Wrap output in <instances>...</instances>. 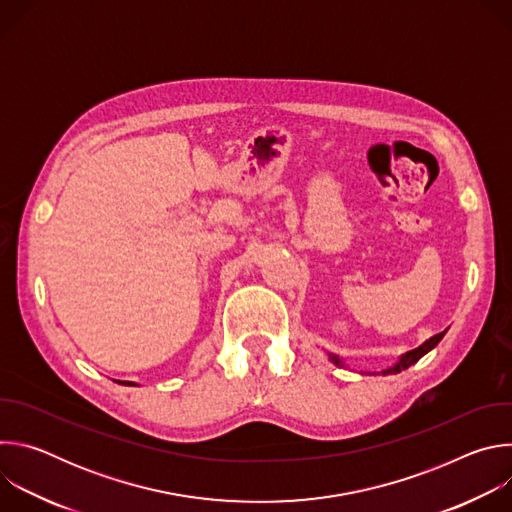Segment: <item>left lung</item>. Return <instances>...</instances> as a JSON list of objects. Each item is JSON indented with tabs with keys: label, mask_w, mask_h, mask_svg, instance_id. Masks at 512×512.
Wrapping results in <instances>:
<instances>
[{
	"label": "left lung",
	"mask_w": 512,
	"mask_h": 512,
	"mask_svg": "<svg viewBox=\"0 0 512 512\" xmlns=\"http://www.w3.org/2000/svg\"><path fill=\"white\" fill-rule=\"evenodd\" d=\"M444 334H446V330L444 332H440V334H435V336H431L429 340H425L421 346H417L415 350H409V352H405L393 367H389V369H385L383 371V375H397V373H401V371H405V369H409L411 364H415L423 354H427L431 348H435L437 346V342H440L442 338H444ZM328 358L336 364V367H344L342 364V358H338L336 354H328Z\"/></svg>",
	"instance_id": "obj_1"
}]
</instances>
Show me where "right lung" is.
Masks as SVG:
<instances>
[{
  "label": "right lung",
  "instance_id": "obj_1",
  "mask_svg": "<svg viewBox=\"0 0 512 512\" xmlns=\"http://www.w3.org/2000/svg\"><path fill=\"white\" fill-rule=\"evenodd\" d=\"M117 383H121V385H135V383H129V381H117Z\"/></svg>",
  "mask_w": 512,
  "mask_h": 512
}]
</instances>
